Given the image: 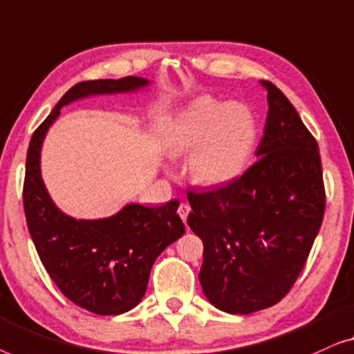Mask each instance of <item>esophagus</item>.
<instances>
[{"label": "esophagus", "mask_w": 354, "mask_h": 354, "mask_svg": "<svg viewBox=\"0 0 354 354\" xmlns=\"http://www.w3.org/2000/svg\"><path fill=\"white\" fill-rule=\"evenodd\" d=\"M189 213H191V207H189L187 203H181V205H179V208H178V215L181 216V220L184 223H186Z\"/></svg>", "instance_id": "obj_1"}]
</instances>
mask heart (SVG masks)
Here are the masks:
<instances>
[{"label":"heart","instance_id":"heart-1","mask_svg":"<svg viewBox=\"0 0 354 354\" xmlns=\"http://www.w3.org/2000/svg\"><path fill=\"white\" fill-rule=\"evenodd\" d=\"M257 141L252 113L241 104L197 99L178 113L168 134L173 153H191L189 175L202 186H223L245 170Z\"/></svg>","mask_w":354,"mask_h":354}]
</instances>
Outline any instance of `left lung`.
<instances>
[{
    "mask_svg": "<svg viewBox=\"0 0 354 354\" xmlns=\"http://www.w3.org/2000/svg\"><path fill=\"white\" fill-rule=\"evenodd\" d=\"M268 91L257 163L236 181L187 192V225L203 242L198 281L207 300L229 315L281 301L297 281L326 210L319 147L281 89Z\"/></svg>",
    "mask_w": 354,
    "mask_h": 354,
    "instance_id": "left-lung-1",
    "label": "left lung"
}]
</instances>
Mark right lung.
<instances>
[{"instance_id": "1", "label": "right lung", "mask_w": 354, "mask_h": 354, "mask_svg": "<svg viewBox=\"0 0 354 354\" xmlns=\"http://www.w3.org/2000/svg\"><path fill=\"white\" fill-rule=\"evenodd\" d=\"M151 82L141 77L93 80L72 86L30 141L24 210L32 241L49 277L68 300L94 315L133 310L146 293L153 261L184 234L179 202L146 207L128 203L115 215L77 220L57 208L41 178V147L61 109L80 99L134 93Z\"/></svg>"}]
</instances>
